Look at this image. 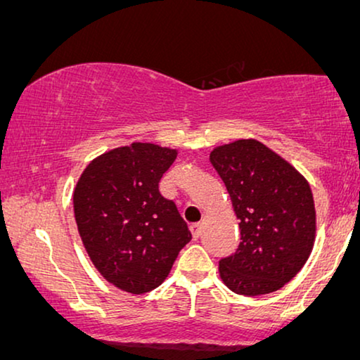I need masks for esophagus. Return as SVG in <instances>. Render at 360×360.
Listing matches in <instances>:
<instances>
[{
  "mask_svg": "<svg viewBox=\"0 0 360 360\" xmlns=\"http://www.w3.org/2000/svg\"><path fill=\"white\" fill-rule=\"evenodd\" d=\"M201 229H202L201 224H191V226H190L191 236H193V238H195V240H198V238L201 237Z\"/></svg>",
  "mask_w": 360,
  "mask_h": 360,
  "instance_id": "esophagus-1",
  "label": "esophagus"
}]
</instances>
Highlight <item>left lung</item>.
<instances>
[{"instance_id": "left-lung-1", "label": "left lung", "mask_w": 360, "mask_h": 360, "mask_svg": "<svg viewBox=\"0 0 360 360\" xmlns=\"http://www.w3.org/2000/svg\"><path fill=\"white\" fill-rule=\"evenodd\" d=\"M240 227L236 253L219 262L221 281L240 295L271 294L309 259L316 236L314 193L304 175L257 139L211 150Z\"/></svg>"}]
</instances>
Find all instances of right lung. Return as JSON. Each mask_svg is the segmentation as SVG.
<instances>
[{
	"label": "right lung",
	"mask_w": 360,
	"mask_h": 360,
	"mask_svg": "<svg viewBox=\"0 0 360 360\" xmlns=\"http://www.w3.org/2000/svg\"><path fill=\"white\" fill-rule=\"evenodd\" d=\"M176 149L153 143L120 146L92 159L72 193L77 232L102 278L129 294H144L167 278L191 240L175 202L159 181Z\"/></svg>",
	"instance_id": "obj_1"
}]
</instances>
